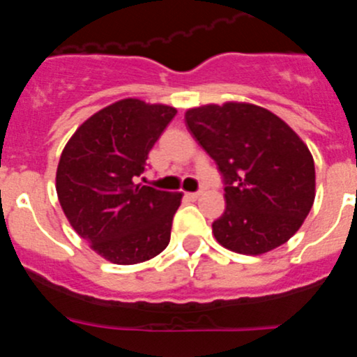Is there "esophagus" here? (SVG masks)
I'll list each match as a JSON object with an SVG mask.
<instances>
[{"label": "esophagus", "mask_w": 357, "mask_h": 357, "mask_svg": "<svg viewBox=\"0 0 357 357\" xmlns=\"http://www.w3.org/2000/svg\"><path fill=\"white\" fill-rule=\"evenodd\" d=\"M202 195V191H195V193H185V197L189 198V200H198Z\"/></svg>", "instance_id": "obj_1"}]
</instances>
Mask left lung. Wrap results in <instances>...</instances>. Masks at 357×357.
<instances>
[{
  "label": "left lung",
  "mask_w": 357,
  "mask_h": 357,
  "mask_svg": "<svg viewBox=\"0 0 357 357\" xmlns=\"http://www.w3.org/2000/svg\"><path fill=\"white\" fill-rule=\"evenodd\" d=\"M185 127L225 185V213L213 223L218 243L247 255L284 245L314 202V162L301 137L250 103L189 109Z\"/></svg>",
  "instance_id": "left-lung-1"
}]
</instances>
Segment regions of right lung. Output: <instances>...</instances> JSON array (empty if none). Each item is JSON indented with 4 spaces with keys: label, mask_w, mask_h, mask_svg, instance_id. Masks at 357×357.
I'll return each mask as SVG.
<instances>
[{
    "label": "right lung",
    "mask_w": 357,
    "mask_h": 357,
    "mask_svg": "<svg viewBox=\"0 0 357 357\" xmlns=\"http://www.w3.org/2000/svg\"><path fill=\"white\" fill-rule=\"evenodd\" d=\"M176 110L121 100L78 128L56 168V195L80 238L116 264H135L168 247L182 193L135 184Z\"/></svg>",
    "instance_id": "add662e5"
}]
</instances>
